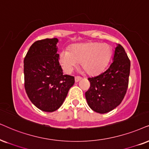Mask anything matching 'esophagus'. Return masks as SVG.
<instances>
[{"label": "esophagus", "mask_w": 149, "mask_h": 149, "mask_svg": "<svg viewBox=\"0 0 149 149\" xmlns=\"http://www.w3.org/2000/svg\"><path fill=\"white\" fill-rule=\"evenodd\" d=\"M81 79H82V78H80V77H78V76H76L75 77V82H78L79 81H80Z\"/></svg>", "instance_id": "1"}]
</instances>
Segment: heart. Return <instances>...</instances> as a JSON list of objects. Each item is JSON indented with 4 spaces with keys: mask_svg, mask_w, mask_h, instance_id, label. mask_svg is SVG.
Listing matches in <instances>:
<instances>
[{
    "mask_svg": "<svg viewBox=\"0 0 149 149\" xmlns=\"http://www.w3.org/2000/svg\"><path fill=\"white\" fill-rule=\"evenodd\" d=\"M112 53V47L106 43L77 44L73 45L70 51H61L60 63L67 73L71 72L81 63L82 67L88 74L95 75L106 68Z\"/></svg>",
    "mask_w": 149,
    "mask_h": 149,
    "instance_id": "heart-1",
    "label": "heart"
}]
</instances>
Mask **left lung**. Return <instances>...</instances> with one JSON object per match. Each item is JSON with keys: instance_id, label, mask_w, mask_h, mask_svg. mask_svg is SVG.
Here are the masks:
<instances>
[{"instance_id": "8db88e82", "label": "left lung", "mask_w": 149, "mask_h": 149, "mask_svg": "<svg viewBox=\"0 0 149 149\" xmlns=\"http://www.w3.org/2000/svg\"><path fill=\"white\" fill-rule=\"evenodd\" d=\"M113 61L104 72L88 78L90 88L85 93L86 101L90 108L99 113L116 108L127 93L131 63L121 45H117Z\"/></svg>"}]
</instances>
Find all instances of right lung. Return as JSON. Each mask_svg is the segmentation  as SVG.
<instances>
[{"label": "right lung", "mask_w": 149, "mask_h": 149, "mask_svg": "<svg viewBox=\"0 0 149 149\" xmlns=\"http://www.w3.org/2000/svg\"><path fill=\"white\" fill-rule=\"evenodd\" d=\"M58 42L56 38L36 41L24 59L26 93L31 102L45 112L59 109L75 82L74 77L63 72Z\"/></svg>", "instance_id": "add662e5"}]
</instances>
